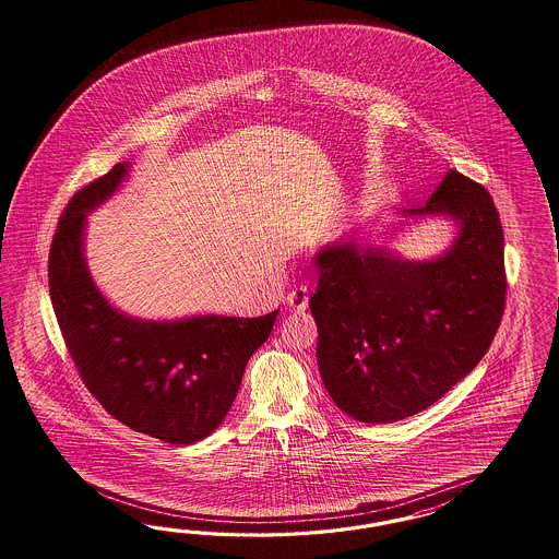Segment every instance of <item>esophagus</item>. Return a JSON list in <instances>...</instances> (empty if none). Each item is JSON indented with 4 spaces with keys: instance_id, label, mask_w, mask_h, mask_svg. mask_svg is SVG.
I'll use <instances>...</instances> for the list:
<instances>
[{
    "instance_id": "obj_1",
    "label": "esophagus",
    "mask_w": 559,
    "mask_h": 559,
    "mask_svg": "<svg viewBox=\"0 0 559 559\" xmlns=\"http://www.w3.org/2000/svg\"><path fill=\"white\" fill-rule=\"evenodd\" d=\"M287 307L288 311H305L307 305H309V290L305 287L293 288L287 295Z\"/></svg>"
}]
</instances>
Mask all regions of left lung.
Wrapping results in <instances>:
<instances>
[{
	"label": "left lung",
	"instance_id": "obj_1",
	"mask_svg": "<svg viewBox=\"0 0 559 559\" xmlns=\"http://www.w3.org/2000/svg\"><path fill=\"white\" fill-rule=\"evenodd\" d=\"M404 213H449L453 248L406 262L342 243L313 262L323 385L358 423H397L439 402L488 353L504 316V234L490 192L449 169L426 206Z\"/></svg>",
	"mask_w": 559,
	"mask_h": 559
}]
</instances>
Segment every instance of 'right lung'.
<instances>
[{"instance_id":"1","label":"right lung","mask_w":559,"mask_h":559,"mask_svg":"<svg viewBox=\"0 0 559 559\" xmlns=\"http://www.w3.org/2000/svg\"><path fill=\"white\" fill-rule=\"evenodd\" d=\"M127 174L117 164L75 190L49 252V293L61 336L87 391L136 432L171 444L209 437L236 400L248 358L269 340L278 309L262 318L199 316L136 322L92 283L82 255L85 211Z\"/></svg>"}]
</instances>
